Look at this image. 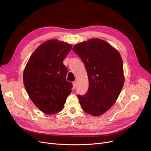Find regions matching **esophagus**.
<instances>
[{"label": "esophagus", "mask_w": 151, "mask_h": 151, "mask_svg": "<svg viewBox=\"0 0 151 151\" xmlns=\"http://www.w3.org/2000/svg\"><path fill=\"white\" fill-rule=\"evenodd\" d=\"M76 86H77V83H76V81L73 82V88H74V89H76Z\"/></svg>", "instance_id": "1"}]
</instances>
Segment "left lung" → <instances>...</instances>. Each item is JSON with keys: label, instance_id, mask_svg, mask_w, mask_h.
Returning <instances> with one entry per match:
<instances>
[{"label": "left lung", "instance_id": "obj_1", "mask_svg": "<svg viewBox=\"0 0 151 151\" xmlns=\"http://www.w3.org/2000/svg\"><path fill=\"white\" fill-rule=\"evenodd\" d=\"M73 51L84 62L89 79L87 93L77 95L81 106L89 115H101L115 103L124 83L120 55L97 38L76 44Z\"/></svg>", "mask_w": 151, "mask_h": 151}]
</instances>
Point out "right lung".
Here are the masks:
<instances>
[{"mask_svg":"<svg viewBox=\"0 0 151 151\" xmlns=\"http://www.w3.org/2000/svg\"><path fill=\"white\" fill-rule=\"evenodd\" d=\"M72 45L57 40L45 42L35 50L26 65L23 81L31 101L43 113L62 110L72 84L66 79L68 68L63 61Z\"/></svg>","mask_w":151,"mask_h":151,"instance_id":"add662e5","label":"right lung"}]
</instances>
